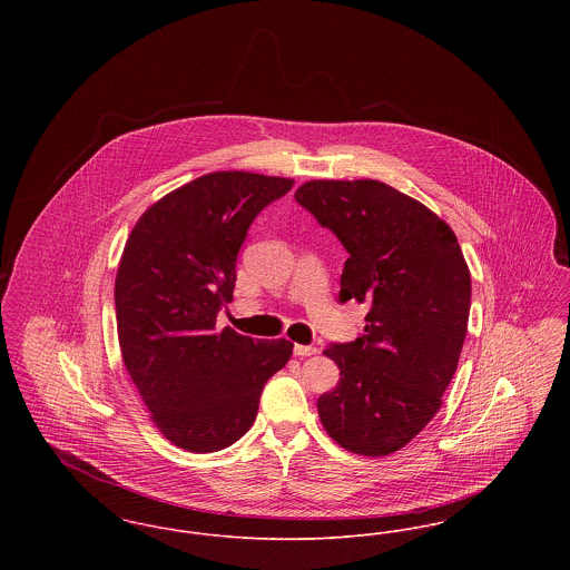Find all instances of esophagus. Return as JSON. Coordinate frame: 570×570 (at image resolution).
Segmentation results:
<instances>
[{"label": "esophagus", "instance_id": "1", "mask_svg": "<svg viewBox=\"0 0 570 570\" xmlns=\"http://www.w3.org/2000/svg\"><path fill=\"white\" fill-rule=\"evenodd\" d=\"M295 354L297 356H312V354L318 353V348L316 346H303V344H295Z\"/></svg>", "mask_w": 570, "mask_h": 570}]
</instances>
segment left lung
Here are the masks:
<instances>
[{
  "label": "left lung",
  "mask_w": 570,
  "mask_h": 570,
  "mask_svg": "<svg viewBox=\"0 0 570 570\" xmlns=\"http://www.w3.org/2000/svg\"><path fill=\"white\" fill-rule=\"evenodd\" d=\"M295 198L351 254L340 301L370 307L365 335L325 351L340 382L318 397L323 428L356 455H391L434 419L460 363L472 286L458 237L376 179H316Z\"/></svg>",
  "instance_id": "obj_1"
}]
</instances>
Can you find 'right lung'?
<instances>
[{"label":"right lung","mask_w":570,"mask_h":570,"mask_svg":"<svg viewBox=\"0 0 570 570\" xmlns=\"http://www.w3.org/2000/svg\"><path fill=\"white\" fill-rule=\"evenodd\" d=\"M293 179L217 170L166 194L136 222L115 277L124 365L151 421L190 453L230 446L252 428L288 340H252L217 312L230 303L254 217Z\"/></svg>","instance_id":"right-lung-1"}]
</instances>
